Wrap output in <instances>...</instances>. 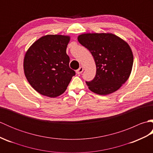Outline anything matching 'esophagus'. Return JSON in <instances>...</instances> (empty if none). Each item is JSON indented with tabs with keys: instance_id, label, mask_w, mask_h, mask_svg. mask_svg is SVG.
<instances>
[{
	"instance_id": "1",
	"label": "esophagus",
	"mask_w": 153,
	"mask_h": 153,
	"mask_svg": "<svg viewBox=\"0 0 153 153\" xmlns=\"http://www.w3.org/2000/svg\"><path fill=\"white\" fill-rule=\"evenodd\" d=\"M83 67H80L78 70H76V73L77 74H81L83 72Z\"/></svg>"
}]
</instances>
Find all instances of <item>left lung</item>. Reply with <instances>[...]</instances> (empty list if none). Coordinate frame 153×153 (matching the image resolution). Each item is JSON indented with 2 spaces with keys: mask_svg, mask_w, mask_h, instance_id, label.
<instances>
[{
  "mask_svg": "<svg viewBox=\"0 0 153 153\" xmlns=\"http://www.w3.org/2000/svg\"><path fill=\"white\" fill-rule=\"evenodd\" d=\"M95 62L94 79L86 84L91 91L106 95L116 91L130 76L134 56L130 47L112 33H85L77 37Z\"/></svg>",
  "mask_w": 153,
  "mask_h": 153,
  "instance_id": "8db88e82",
  "label": "left lung"
}]
</instances>
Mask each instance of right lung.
Wrapping results in <instances>:
<instances>
[{
	"label": "right lung",
	"instance_id": "1",
	"mask_svg": "<svg viewBox=\"0 0 153 153\" xmlns=\"http://www.w3.org/2000/svg\"><path fill=\"white\" fill-rule=\"evenodd\" d=\"M69 36L47 35L29 48L24 60L25 76L33 88L41 95L56 97L65 92L75 71L69 66L66 54Z\"/></svg>",
	"mask_w": 153,
	"mask_h": 153
}]
</instances>
